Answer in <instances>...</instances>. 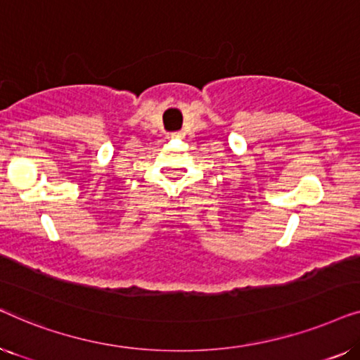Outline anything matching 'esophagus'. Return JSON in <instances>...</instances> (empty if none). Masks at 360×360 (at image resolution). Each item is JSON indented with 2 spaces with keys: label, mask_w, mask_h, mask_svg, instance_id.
Segmentation results:
<instances>
[{
  "label": "esophagus",
  "mask_w": 360,
  "mask_h": 360,
  "mask_svg": "<svg viewBox=\"0 0 360 360\" xmlns=\"http://www.w3.org/2000/svg\"><path fill=\"white\" fill-rule=\"evenodd\" d=\"M174 136H175V137H180V136H181V132H175Z\"/></svg>",
  "instance_id": "esophagus-1"
}]
</instances>
